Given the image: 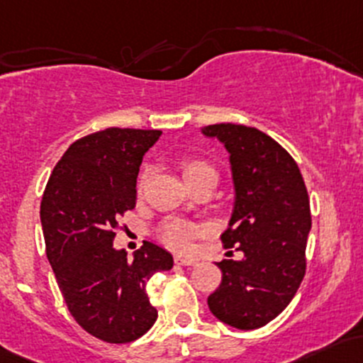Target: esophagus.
Here are the masks:
<instances>
[{"label":"esophagus","instance_id":"1","mask_svg":"<svg viewBox=\"0 0 363 363\" xmlns=\"http://www.w3.org/2000/svg\"><path fill=\"white\" fill-rule=\"evenodd\" d=\"M174 262H175V265H182V267L196 265V260H194V258H186V257H181V255H175Z\"/></svg>","mask_w":363,"mask_h":363}]
</instances>
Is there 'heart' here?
<instances>
[{"label": "heart", "instance_id": "obj_1", "mask_svg": "<svg viewBox=\"0 0 363 363\" xmlns=\"http://www.w3.org/2000/svg\"><path fill=\"white\" fill-rule=\"evenodd\" d=\"M179 167H181L182 177H184L186 184L191 186L196 181H200L203 177H208V175H215L217 177V172L210 163L205 160H200V158H182L179 162ZM146 177H148V169H145L139 175L138 188L141 191L143 184H145ZM201 234V227L189 224V222L181 220V218H169L165 224L162 225L160 229V240L163 245H167L169 248L177 250V252H188L193 245L194 238H198Z\"/></svg>", "mask_w": 363, "mask_h": 363}]
</instances>
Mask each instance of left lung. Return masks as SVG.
I'll list each match as a JSON object with an SVG mask.
<instances>
[{
    "label": "left lung",
    "instance_id": "8db88e82",
    "mask_svg": "<svg viewBox=\"0 0 363 363\" xmlns=\"http://www.w3.org/2000/svg\"><path fill=\"white\" fill-rule=\"evenodd\" d=\"M229 151L234 208L220 236L238 246L242 260H222V282L208 308L227 325L250 330L274 320L300 288L312 229L305 181L291 155L255 127L215 123L203 127Z\"/></svg>",
    "mask_w": 363,
    "mask_h": 363
}]
</instances>
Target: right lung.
Segmentation results:
<instances>
[{
    "instance_id": "obj_1",
    "label": "right lung",
    "mask_w": 363,
    "mask_h": 363,
    "mask_svg": "<svg viewBox=\"0 0 363 363\" xmlns=\"http://www.w3.org/2000/svg\"><path fill=\"white\" fill-rule=\"evenodd\" d=\"M162 130H99L72 143L41 201L46 255L69 312L91 336L130 343L157 320L146 282L170 270L172 255L145 241L127 258L113 248L118 218L136 206L143 157Z\"/></svg>"
}]
</instances>
